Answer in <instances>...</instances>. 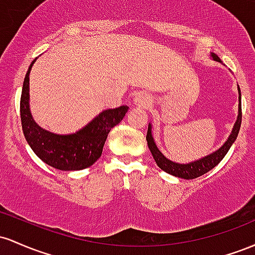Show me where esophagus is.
<instances>
[{
  "instance_id": "obj_1",
  "label": "esophagus",
  "mask_w": 255,
  "mask_h": 255,
  "mask_svg": "<svg viewBox=\"0 0 255 255\" xmlns=\"http://www.w3.org/2000/svg\"><path fill=\"white\" fill-rule=\"evenodd\" d=\"M133 101H135V105H137V106H141V107H147V106L150 105V97L148 94H145V93H138V94H136Z\"/></svg>"
}]
</instances>
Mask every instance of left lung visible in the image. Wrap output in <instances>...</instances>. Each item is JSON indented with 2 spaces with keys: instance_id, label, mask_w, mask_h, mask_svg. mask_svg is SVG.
Segmentation results:
<instances>
[{
  "instance_id": "1",
  "label": "left lung",
  "mask_w": 255,
  "mask_h": 255,
  "mask_svg": "<svg viewBox=\"0 0 255 255\" xmlns=\"http://www.w3.org/2000/svg\"><path fill=\"white\" fill-rule=\"evenodd\" d=\"M213 58L217 61H220V59L217 55L213 54ZM239 94H240V106H239V117H237V120L234 125L233 131H231L230 136H229L228 141L219 148L218 150L214 151V153L210 154V155L205 156V158L197 160V161L190 162V164H178V162H173L171 160L166 159L164 155L161 154V151L158 149L156 144L154 143L153 136H151V131H150V125L148 127V131H147V143L148 147H149L151 155H153L154 160H155L156 165L161 168L162 171L165 172L172 174V176L179 177V178H184V179H194L196 177L202 176V174L207 173L208 171L212 170L214 166H217L222 161L223 158L227 155V153L230 149L231 144L235 142L237 135H239L240 128H241V122H242V108H241V90L239 88Z\"/></svg>"
}]
</instances>
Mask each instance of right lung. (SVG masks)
<instances>
[{
	"mask_svg": "<svg viewBox=\"0 0 255 255\" xmlns=\"http://www.w3.org/2000/svg\"><path fill=\"white\" fill-rule=\"evenodd\" d=\"M36 59L31 62L22 84L20 97V119L25 138L39 159L51 167L77 171L94 165L102 154L108 133L122 122L128 106L110 108L100 113L82 130L71 135H56L39 128L28 110V74Z\"/></svg>",
	"mask_w": 255,
	"mask_h": 255,
	"instance_id": "obj_1",
	"label": "right lung"
}]
</instances>
